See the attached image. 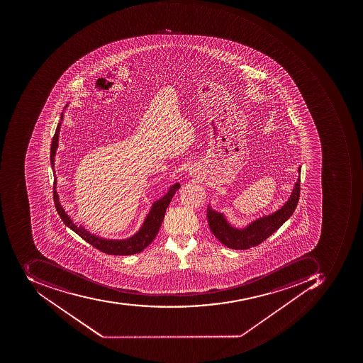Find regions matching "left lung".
I'll return each mask as SVG.
<instances>
[{
    "label": "left lung",
    "instance_id": "obj_1",
    "mask_svg": "<svg viewBox=\"0 0 363 363\" xmlns=\"http://www.w3.org/2000/svg\"><path fill=\"white\" fill-rule=\"evenodd\" d=\"M298 172V179L287 203L272 215L252 222L245 229H235L228 223L222 213L213 211L211 207L208 208V223L213 235L222 245L233 250H247L261 245L262 242L279 230L296 209L301 194V167Z\"/></svg>",
    "mask_w": 363,
    "mask_h": 363
}]
</instances>
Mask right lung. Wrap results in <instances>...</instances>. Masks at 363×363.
I'll return each mask as SVG.
<instances>
[{"label":"right lung","mask_w":363,"mask_h":363,"mask_svg":"<svg viewBox=\"0 0 363 363\" xmlns=\"http://www.w3.org/2000/svg\"><path fill=\"white\" fill-rule=\"evenodd\" d=\"M62 122L58 123L57 125L56 132H55L54 138H52V146H50V163H52V170L55 167V154H56L57 146H58V138H60V130ZM57 178L55 176L54 178V203L55 207H56L58 215L62 218L65 225L67 227L70 228L72 231L76 232L77 235L82 237L84 241L88 242L92 247L99 250V251L104 252L106 255H131L140 253L143 251L146 247L151 245L153 240L155 239L156 235H157L158 230H160L162 222L164 220V216H165L166 209L169 206L170 200L175 195L176 191L179 189V184H175L172 186L168 190V193L164 196L163 198H160L156 203H153L151 211L148 213L146 217L145 221H144L143 225H142L140 231L134 235L133 237L126 240H106L101 239V238L96 237V235H91L90 232L86 231L84 228L77 227L74 225L72 220L68 217L66 212H65L64 208L62 207L60 203V198L57 195L56 191V182Z\"/></svg>","instance_id":"right-lung-1"}]
</instances>
